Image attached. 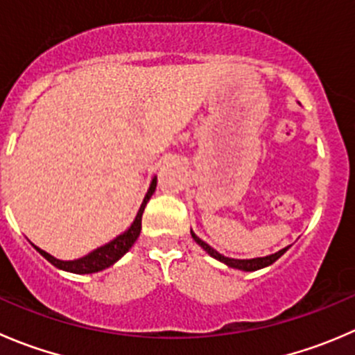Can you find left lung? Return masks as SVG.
<instances>
[{"mask_svg":"<svg viewBox=\"0 0 355 355\" xmlns=\"http://www.w3.org/2000/svg\"><path fill=\"white\" fill-rule=\"evenodd\" d=\"M191 234H192V237H194L196 243H198L199 246H201L202 250L206 251V253L211 254V257L216 258V260L223 261V263L229 265V267H234V269H239V270H258V269H263V267H267V265L274 263V261H276L277 258L281 257V254H284V251L288 250V248H283V250L277 251V253L269 254V257H263V258H251V260H236V258H227V257H223V254H220L218 251L213 250V248L209 246V244H206L205 241L199 239V237L196 236V234L192 232V230H191Z\"/></svg>","mask_w":355,"mask_h":355,"instance_id":"1","label":"left lung"}]
</instances>
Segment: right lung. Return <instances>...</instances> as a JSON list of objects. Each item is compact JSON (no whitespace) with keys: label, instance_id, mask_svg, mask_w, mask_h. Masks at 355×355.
Segmentation results:
<instances>
[{"label":"right lung","instance_id":"add662e5","mask_svg":"<svg viewBox=\"0 0 355 355\" xmlns=\"http://www.w3.org/2000/svg\"><path fill=\"white\" fill-rule=\"evenodd\" d=\"M156 185H157V182H156V178H154L153 184H150V187H149V191H147L146 198H144L142 206H140L139 213H137L135 220H133L132 227H130L126 232H123L121 236L116 237L114 241H111L109 244H105V246L97 248L95 251H92L90 254H86V257H83V258H78V260L64 261V260H57V258H53L51 254H48L46 251L40 250V248H36V246L34 248H36V250L40 251V253L43 254L48 261H50V263H53L55 267H58V269L67 270V272L92 274V272H98V270L107 269V267H111L112 263H116V261H118L119 258H121L123 254H125L126 251L133 246V243L137 241V237L140 236V230H142V213H144V209H146L147 201H149L150 196H153L154 191H156Z\"/></svg>","mask_w":355,"mask_h":355}]
</instances>
